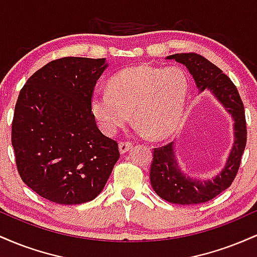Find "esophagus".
Wrapping results in <instances>:
<instances>
[{"instance_id": "34e87169", "label": "esophagus", "mask_w": 257, "mask_h": 257, "mask_svg": "<svg viewBox=\"0 0 257 257\" xmlns=\"http://www.w3.org/2000/svg\"><path fill=\"white\" fill-rule=\"evenodd\" d=\"M118 146H119V151H120V153H125V152H128L129 150L132 149L133 144L129 143V141H120Z\"/></svg>"}]
</instances>
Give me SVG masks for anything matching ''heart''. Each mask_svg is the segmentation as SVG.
Returning <instances> with one entry per match:
<instances>
[{
	"label": "heart",
	"instance_id": "obj_1",
	"mask_svg": "<svg viewBox=\"0 0 257 257\" xmlns=\"http://www.w3.org/2000/svg\"><path fill=\"white\" fill-rule=\"evenodd\" d=\"M188 79L178 66L137 65L114 73L107 90L94 91L90 110L102 132L113 135L131 118L152 138H163L178 128L184 116Z\"/></svg>",
	"mask_w": 257,
	"mask_h": 257
}]
</instances>
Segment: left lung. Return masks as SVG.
Returning <instances> with one entry per match:
<instances>
[{"label": "left lung", "mask_w": 257, "mask_h": 257, "mask_svg": "<svg viewBox=\"0 0 257 257\" xmlns=\"http://www.w3.org/2000/svg\"><path fill=\"white\" fill-rule=\"evenodd\" d=\"M184 64L200 91L209 89L234 119V144L226 166L213 180H193L180 170L174 153V143L153 149L150 169L152 188L161 198L174 204H199L215 198L232 185L239 169L246 145L244 105L237 88L225 73L197 53H180L167 57Z\"/></svg>", "instance_id": "8db88e82"}]
</instances>
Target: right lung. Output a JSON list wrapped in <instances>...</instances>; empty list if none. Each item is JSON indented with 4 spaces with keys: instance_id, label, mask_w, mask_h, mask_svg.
<instances>
[{
    "instance_id": "obj_1",
    "label": "right lung",
    "mask_w": 257,
    "mask_h": 257,
    "mask_svg": "<svg viewBox=\"0 0 257 257\" xmlns=\"http://www.w3.org/2000/svg\"><path fill=\"white\" fill-rule=\"evenodd\" d=\"M105 59L53 60L26 81L12 122V145L24 184L58 204L93 200L119 158L117 141L105 137L90 99Z\"/></svg>"
}]
</instances>
